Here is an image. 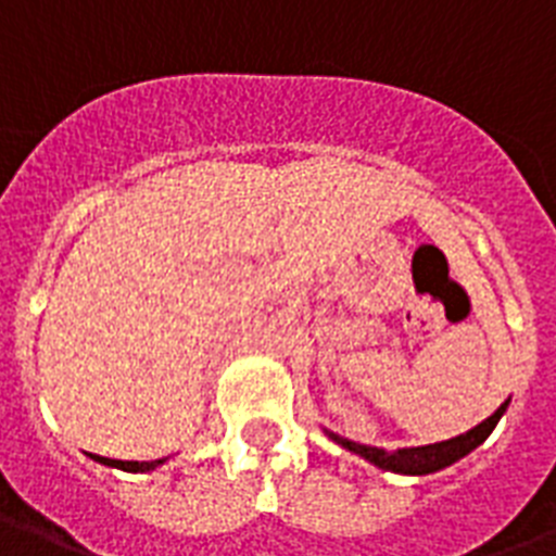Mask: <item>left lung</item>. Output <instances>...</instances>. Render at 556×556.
<instances>
[{
	"label": "left lung",
	"mask_w": 556,
	"mask_h": 556,
	"mask_svg": "<svg viewBox=\"0 0 556 556\" xmlns=\"http://www.w3.org/2000/svg\"><path fill=\"white\" fill-rule=\"evenodd\" d=\"M505 406H508V401H505V404L491 415V418H484L479 427H473V430L462 432V435H456V439H450V441L427 444V447H404V450L366 447V444L349 441L343 439V435H334V432H329V439H334L340 447L352 450V453H357V456L369 458L371 465L383 467V470H395V473H409V476L435 473V470L453 465V462H458L462 456H467L470 450L479 447V444H482V441L493 432L496 421H500L502 413H505Z\"/></svg>",
	"instance_id": "1"
}]
</instances>
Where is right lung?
Masks as SVG:
<instances>
[{"instance_id":"obj_1","label":"right lung","mask_w":556,"mask_h":556,"mask_svg":"<svg viewBox=\"0 0 556 556\" xmlns=\"http://www.w3.org/2000/svg\"><path fill=\"white\" fill-rule=\"evenodd\" d=\"M100 465H112L121 467V470H129V473H147V470H155L159 465H164V458H155V462H115V458H103L94 456Z\"/></svg>"}]
</instances>
